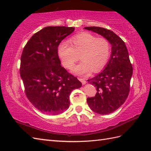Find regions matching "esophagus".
<instances>
[{
    "mask_svg": "<svg viewBox=\"0 0 151 151\" xmlns=\"http://www.w3.org/2000/svg\"><path fill=\"white\" fill-rule=\"evenodd\" d=\"M78 80L80 81H81L82 83V84H86V80L84 79V78H78Z\"/></svg>",
    "mask_w": 151,
    "mask_h": 151,
    "instance_id": "34e87169",
    "label": "esophagus"
}]
</instances>
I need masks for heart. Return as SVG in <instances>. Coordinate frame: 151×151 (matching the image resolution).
I'll list each match as a JSON object with an SVG mask.
<instances>
[{"label": "heart", "mask_w": 151, "mask_h": 151, "mask_svg": "<svg viewBox=\"0 0 151 151\" xmlns=\"http://www.w3.org/2000/svg\"><path fill=\"white\" fill-rule=\"evenodd\" d=\"M70 45L61 42L58 47V54L63 65L71 69L80 58L82 61L73 70L76 75H88L92 70L100 71L106 65L110 56L111 47L104 37H97L89 32H82L69 40Z\"/></svg>", "instance_id": "1"}]
</instances>
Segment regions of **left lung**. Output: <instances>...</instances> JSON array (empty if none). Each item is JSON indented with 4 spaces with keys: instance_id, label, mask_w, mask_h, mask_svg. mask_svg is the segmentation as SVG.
<instances>
[{
    "instance_id": "obj_1",
    "label": "left lung",
    "mask_w": 151,
    "mask_h": 151,
    "mask_svg": "<svg viewBox=\"0 0 151 151\" xmlns=\"http://www.w3.org/2000/svg\"><path fill=\"white\" fill-rule=\"evenodd\" d=\"M84 29L101 35L111 45L110 58L104 69L88 80L97 91L95 97L87 99L88 106L97 114L107 115L117 110L129 96L132 65L126 45L114 32L97 27Z\"/></svg>"
}]
</instances>
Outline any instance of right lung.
I'll return each instance as SVG.
<instances>
[{
	"label": "right lung",
	"mask_w": 151,
	"mask_h": 151,
	"mask_svg": "<svg viewBox=\"0 0 151 151\" xmlns=\"http://www.w3.org/2000/svg\"><path fill=\"white\" fill-rule=\"evenodd\" d=\"M75 28L47 27L31 37L21 57L20 75L27 97L44 114L57 115L69 107V95L82 83L60 65L58 47Z\"/></svg>",
	"instance_id": "obj_1"
}]
</instances>
